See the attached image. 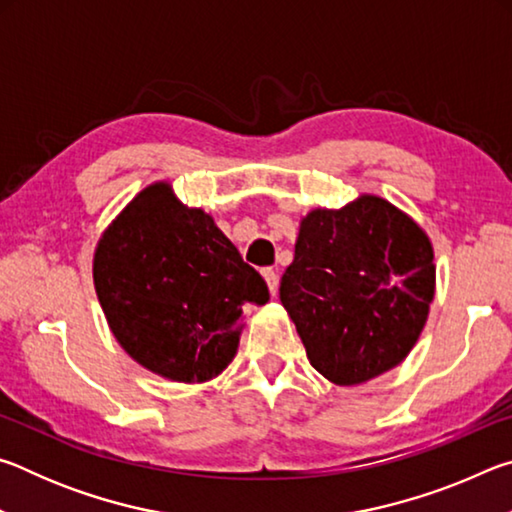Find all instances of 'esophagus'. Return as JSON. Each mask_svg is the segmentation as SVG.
<instances>
[{
	"mask_svg": "<svg viewBox=\"0 0 512 512\" xmlns=\"http://www.w3.org/2000/svg\"><path fill=\"white\" fill-rule=\"evenodd\" d=\"M264 280L268 284V291H271L273 296H275L277 287H280V277H277V273L273 271V268H264Z\"/></svg>",
	"mask_w": 512,
	"mask_h": 512,
	"instance_id": "1",
	"label": "esophagus"
}]
</instances>
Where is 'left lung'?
Returning a JSON list of instances; mask_svg holds the SVG:
<instances>
[{
  "label": "left lung",
  "mask_w": 512,
  "mask_h": 512,
  "mask_svg": "<svg viewBox=\"0 0 512 512\" xmlns=\"http://www.w3.org/2000/svg\"><path fill=\"white\" fill-rule=\"evenodd\" d=\"M433 291L427 232L372 194L341 210H311L280 282L309 363L339 386L363 384L406 359Z\"/></svg>",
  "instance_id": "8db88e82"
}]
</instances>
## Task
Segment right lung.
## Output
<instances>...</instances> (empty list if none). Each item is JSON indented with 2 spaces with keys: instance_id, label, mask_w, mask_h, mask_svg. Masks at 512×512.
Masks as SVG:
<instances>
[{
  "instance_id": "right-lung-1",
  "label": "right lung",
  "mask_w": 512,
  "mask_h": 512,
  "mask_svg": "<svg viewBox=\"0 0 512 512\" xmlns=\"http://www.w3.org/2000/svg\"><path fill=\"white\" fill-rule=\"evenodd\" d=\"M92 275L121 348L183 384L221 375L237 354L244 311L268 302L264 277L169 183L142 189L108 225Z\"/></svg>"
}]
</instances>
